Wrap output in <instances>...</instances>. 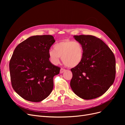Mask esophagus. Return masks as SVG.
I'll use <instances>...</instances> for the list:
<instances>
[{"label":"esophagus","mask_w":125,"mask_h":125,"mask_svg":"<svg viewBox=\"0 0 125 125\" xmlns=\"http://www.w3.org/2000/svg\"><path fill=\"white\" fill-rule=\"evenodd\" d=\"M65 70H65V69L62 68L60 69V73H63V72H65Z\"/></svg>","instance_id":"34e87169"}]
</instances>
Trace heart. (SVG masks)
<instances>
[{
  "label": "heart",
  "instance_id": "heart-1",
  "mask_svg": "<svg viewBox=\"0 0 125 125\" xmlns=\"http://www.w3.org/2000/svg\"><path fill=\"white\" fill-rule=\"evenodd\" d=\"M54 50L50 49L48 55L51 61L54 65L59 62L60 57L62 62L68 67L73 68L81 63L83 56V48L77 41L65 40L56 44Z\"/></svg>",
  "mask_w": 125,
  "mask_h": 125
}]
</instances>
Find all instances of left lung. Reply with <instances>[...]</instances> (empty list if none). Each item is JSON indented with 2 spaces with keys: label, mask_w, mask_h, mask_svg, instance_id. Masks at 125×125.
<instances>
[{
  "label": "left lung",
  "mask_w": 125,
  "mask_h": 125,
  "mask_svg": "<svg viewBox=\"0 0 125 125\" xmlns=\"http://www.w3.org/2000/svg\"><path fill=\"white\" fill-rule=\"evenodd\" d=\"M83 48L79 65L71 69L70 86L77 96L84 100L103 95L113 84L116 60L113 52L103 41L89 35H74Z\"/></svg>",
  "instance_id": "8db88e82"
}]
</instances>
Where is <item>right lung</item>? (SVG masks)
Segmentation results:
<instances>
[{
  "mask_svg": "<svg viewBox=\"0 0 125 125\" xmlns=\"http://www.w3.org/2000/svg\"><path fill=\"white\" fill-rule=\"evenodd\" d=\"M55 42L52 35L33 36L15 48L9 62L11 85L23 99L39 102L51 93L53 78L60 69L49 60L48 52Z\"/></svg>",
  "mask_w": 125,
  "mask_h": 125,
  "instance_id": "1",
  "label": "right lung"
}]
</instances>
